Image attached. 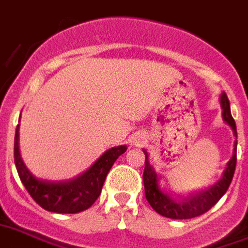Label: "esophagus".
I'll return each mask as SVG.
<instances>
[{"label":"esophagus","mask_w":248,"mask_h":248,"mask_svg":"<svg viewBox=\"0 0 248 248\" xmlns=\"http://www.w3.org/2000/svg\"><path fill=\"white\" fill-rule=\"evenodd\" d=\"M132 142H133V145H136V146L144 145V144L146 142V136L144 135V133H137V135H135V137H133Z\"/></svg>","instance_id":"obj_1"}]
</instances>
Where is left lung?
<instances>
[{"mask_svg": "<svg viewBox=\"0 0 248 248\" xmlns=\"http://www.w3.org/2000/svg\"><path fill=\"white\" fill-rule=\"evenodd\" d=\"M220 108H222V119L230 126L231 131L235 136L234 141V151L230 161L227 162L226 169L222 173V177L206 190L198 191L196 194L186 197V198H176L169 196L160 186V177L155 170V168L149 164V155L145 149H142L145 155V168H144V187H145V197L153 210L161 214L162 217L171 218V219H190L194 217L202 216L203 213L210 210L213 206L222 198L229 186H230L234 171L236 166V125L234 119L231 116L230 102L225 92L220 93L219 97Z\"/></svg>", "mask_w": 248, "mask_h": 248, "instance_id": "obj_1", "label": "left lung"}]
</instances>
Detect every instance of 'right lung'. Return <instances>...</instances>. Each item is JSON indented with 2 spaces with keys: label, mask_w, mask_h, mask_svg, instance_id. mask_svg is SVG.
<instances>
[{
  "label": "right lung",
  "mask_w": 248,
  "mask_h": 248,
  "mask_svg": "<svg viewBox=\"0 0 248 248\" xmlns=\"http://www.w3.org/2000/svg\"><path fill=\"white\" fill-rule=\"evenodd\" d=\"M125 151L126 145L113 146L75 178L47 181L34 176L25 165L19 152V125L14 137V162L23 186L41 207L59 214H77L91 207L102 193L109 169Z\"/></svg>",
  "instance_id": "1"
}]
</instances>
